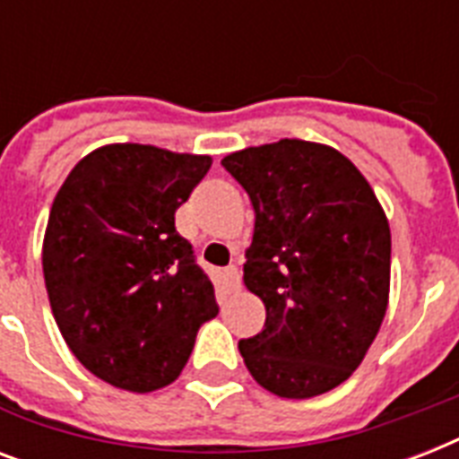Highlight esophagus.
<instances>
[{
    "label": "esophagus",
    "mask_w": 459,
    "mask_h": 459,
    "mask_svg": "<svg viewBox=\"0 0 459 459\" xmlns=\"http://www.w3.org/2000/svg\"><path fill=\"white\" fill-rule=\"evenodd\" d=\"M223 283H226V288H229L230 293L240 290V272H238L236 266H229V269L223 272Z\"/></svg>",
    "instance_id": "esophagus-1"
}]
</instances>
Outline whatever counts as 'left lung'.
<instances>
[{
    "mask_svg": "<svg viewBox=\"0 0 459 459\" xmlns=\"http://www.w3.org/2000/svg\"><path fill=\"white\" fill-rule=\"evenodd\" d=\"M255 209L245 288L264 328L238 342L262 388L333 391L362 364L388 309L391 226L362 171L335 147L283 138L221 159Z\"/></svg>",
    "mask_w": 459,
    "mask_h": 459,
    "instance_id": "1",
    "label": "left lung"
}]
</instances>
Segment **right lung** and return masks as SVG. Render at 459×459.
<instances>
[{"label": "right lung", "mask_w": 459, "mask_h": 459, "mask_svg": "<svg viewBox=\"0 0 459 459\" xmlns=\"http://www.w3.org/2000/svg\"><path fill=\"white\" fill-rule=\"evenodd\" d=\"M209 166V154L111 143L85 154L52 202L42 272L54 319L75 359L121 391L173 384L219 314L176 233V209Z\"/></svg>", "instance_id": "1"}]
</instances>
